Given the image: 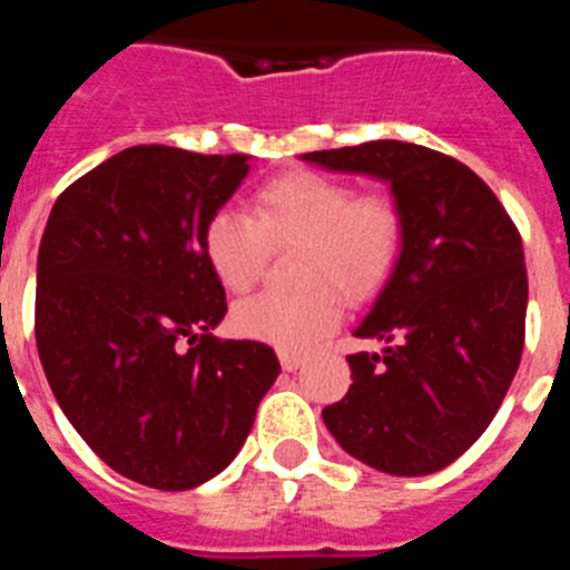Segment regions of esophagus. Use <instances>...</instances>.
I'll return each mask as SVG.
<instances>
[{
	"label": "esophagus",
	"instance_id": "1",
	"mask_svg": "<svg viewBox=\"0 0 570 570\" xmlns=\"http://www.w3.org/2000/svg\"><path fill=\"white\" fill-rule=\"evenodd\" d=\"M279 365L285 367V371H296V367L305 365V356L294 354V351H279Z\"/></svg>",
	"mask_w": 570,
	"mask_h": 570
}]
</instances>
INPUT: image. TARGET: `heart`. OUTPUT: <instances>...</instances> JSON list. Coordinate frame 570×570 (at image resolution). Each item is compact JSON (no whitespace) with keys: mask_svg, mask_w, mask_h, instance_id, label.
Returning <instances> with one entry per match:
<instances>
[{"mask_svg":"<svg viewBox=\"0 0 570 570\" xmlns=\"http://www.w3.org/2000/svg\"><path fill=\"white\" fill-rule=\"evenodd\" d=\"M400 242V210L387 196H356L340 179L294 170L256 190L250 216L216 210L203 245L210 271L228 291L254 285L268 245H302L296 279L308 288L236 302L230 325L245 340L305 351L340 322L328 285L345 299L371 296L394 268Z\"/></svg>","mask_w":570,"mask_h":570,"instance_id":"heart-1","label":"heart"}]
</instances>
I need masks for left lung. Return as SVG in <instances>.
I'll use <instances>...</instances> for the list:
<instances>
[{"mask_svg":"<svg viewBox=\"0 0 570 570\" xmlns=\"http://www.w3.org/2000/svg\"><path fill=\"white\" fill-rule=\"evenodd\" d=\"M299 159L380 179L402 219L394 268L354 328L382 347L347 356L354 385L322 420L342 451L376 471H442L491 425L520 367V234L480 176L422 145L376 139Z\"/></svg>","mask_w":570,"mask_h":570,"instance_id":"1","label":"left lung"}]
</instances>
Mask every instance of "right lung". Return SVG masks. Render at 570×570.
I'll return each mask as SVG.
<instances>
[{"label": "right lung", "instance_id": "obj_1", "mask_svg": "<svg viewBox=\"0 0 570 570\" xmlns=\"http://www.w3.org/2000/svg\"><path fill=\"white\" fill-rule=\"evenodd\" d=\"M248 170V154L134 145L70 185L45 225V376L90 451L139 485L188 491L225 471L279 376L268 345L214 336L228 305L205 225Z\"/></svg>", "mask_w": 570, "mask_h": 570}]
</instances>
